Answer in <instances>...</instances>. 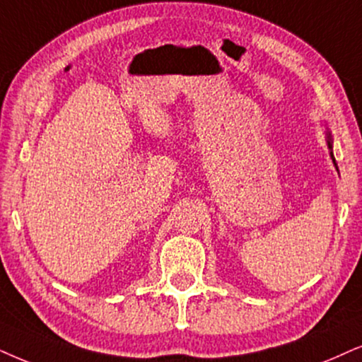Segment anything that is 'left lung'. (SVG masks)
Wrapping results in <instances>:
<instances>
[{
    "label": "left lung",
    "mask_w": 362,
    "mask_h": 362,
    "mask_svg": "<svg viewBox=\"0 0 362 362\" xmlns=\"http://www.w3.org/2000/svg\"><path fill=\"white\" fill-rule=\"evenodd\" d=\"M326 141H327V148H329V155H331V158H332V163H334V167H336V170H337V163H336V158H334V153H332V134L329 130H326ZM339 172V170H337Z\"/></svg>",
    "instance_id": "8db88e82"
}]
</instances>
